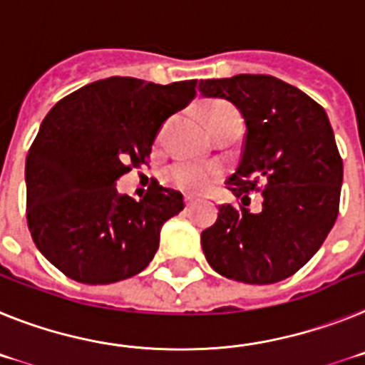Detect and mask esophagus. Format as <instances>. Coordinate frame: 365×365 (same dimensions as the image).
<instances>
[{
    "label": "esophagus",
    "instance_id": "1",
    "mask_svg": "<svg viewBox=\"0 0 365 365\" xmlns=\"http://www.w3.org/2000/svg\"><path fill=\"white\" fill-rule=\"evenodd\" d=\"M192 205H195V200H192L191 196H185V207H187V209H191Z\"/></svg>",
    "mask_w": 365,
    "mask_h": 365
}]
</instances>
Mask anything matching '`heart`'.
<instances>
[{
	"mask_svg": "<svg viewBox=\"0 0 365 365\" xmlns=\"http://www.w3.org/2000/svg\"><path fill=\"white\" fill-rule=\"evenodd\" d=\"M242 125L239 112L231 104L218 103L209 108L207 126L209 130H217L220 126ZM170 182L187 192H204L220 178V169L217 165H204L196 161H178L169 170Z\"/></svg>",
	"mask_w": 365,
	"mask_h": 365,
	"instance_id": "1",
	"label": "heart"
}]
</instances>
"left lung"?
<instances>
[{"mask_svg":"<svg viewBox=\"0 0 365 365\" xmlns=\"http://www.w3.org/2000/svg\"><path fill=\"white\" fill-rule=\"evenodd\" d=\"M207 99H224L246 123L242 158L227 189L242 205H218L202 231V250L217 274L272 284L314 257L334 226L344 163L329 117L316 101L270 75L200 81ZM263 198L252 214L249 195Z\"/></svg>","mask_w":365,"mask_h":365,"instance_id":"8db88e82","label":"left lung"}]
</instances>
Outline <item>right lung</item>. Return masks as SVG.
I'll list each match as a JSON object with an SVG mask.
<instances>
[{"mask_svg": "<svg viewBox=\"0 0 365 365\" xmlns=\"http://www.w3.org/2000/svg\"><path fill=\"white\" fill-rule=\"evenodd\" d=\"M196 81L167 86L110 77L51 108L25 161L27 224L43 257L73 281L110 284L143 272L182 192L160 183L135 202L115 189L147 163L161 125L191 103Z\"/></svg>", "mask_w": 365, "mask_h": 365, "instance_id": "obj_1", "label": "right lung"}]
</instances>
